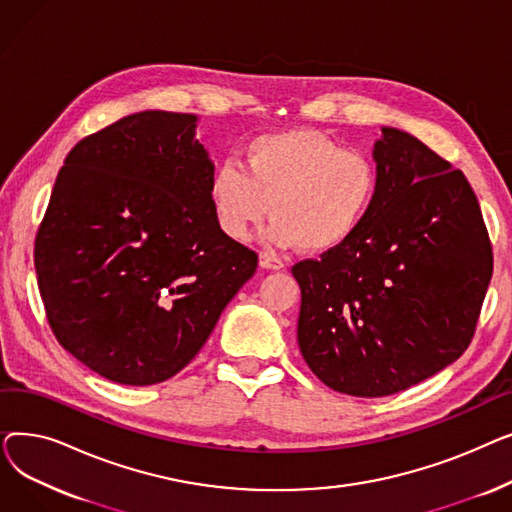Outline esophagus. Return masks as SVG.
Masks as SVG:
<instances>
[{"mask_svg":"<svg viewBox=\"0 0 512 512\" xmlns=\"http://www.w3.org/2000/svg\"><path fill=\"white\" fill-rule=\"evenodd\" d=\"M259 265L263 267V270H282L286 263H284V259H280L272 253H259Z\"/></svg>","mask_w":512,"mask_h":512,"instance_id":"1","label":"esophagus"}]
</instances>
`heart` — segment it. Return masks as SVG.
<instances>
[{
    "label": "heart",
    "mask_w": 512,
    "mask_h": 512,
    "mask_svg": "<svg viewBox=\"0 0 512 512\" xmlns=\"http://www.w3.org/2000/svg\"><path fill=\"white\" fill-rule=\"evenodd\" d=\"M378 168L357 149H344L317 130H284L255 137L242 168L226 161L211 174L215 220L232 240L249 238L267 209L263 240L328 253L351 240L378 197Z\"/></svg>",
    "instance_id": "1"
}]
</instances>
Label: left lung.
I'll return each mask as SVG.
<instances>
[{
	"mask_svg": "<svg viewBox=\"0 0 512 512\" xmlns=\"http://www.w3.org/2000/svg\"><path fill=\"white\" fill-rule=\"evenodd\" d=\"M378 197L346 245L292 267L299 348L328 388L378 398L459 359L492 280L490 236L461 170L382 128Z\"/></svg>",
	"mask_w": 512,
	"mask_h": 512,
	"instance_id": "left-lung-1",
	"label": "left lung"
}]
</instances>
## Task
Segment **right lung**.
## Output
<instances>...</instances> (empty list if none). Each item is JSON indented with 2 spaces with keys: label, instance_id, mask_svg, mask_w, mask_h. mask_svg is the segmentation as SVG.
I'll return each instance as SVG.
<instances>
[{
  "label": "right lung",
  "instance_id": "1",
  "mask_svg": "<svg viewBox=\"0 0 512 512\" xmlns=\"http://www.w3.org/2000/svg\"><path fill=\"white\" fill-rule=\"evenodd\" d=\"M195 126L149 110L76 143L35 238L51 332L116 384L170 380L257 270V253L215 220Z\"/></svg>",
  "mask_w": 512,
  "mask_h": 512
}]
</instances>
